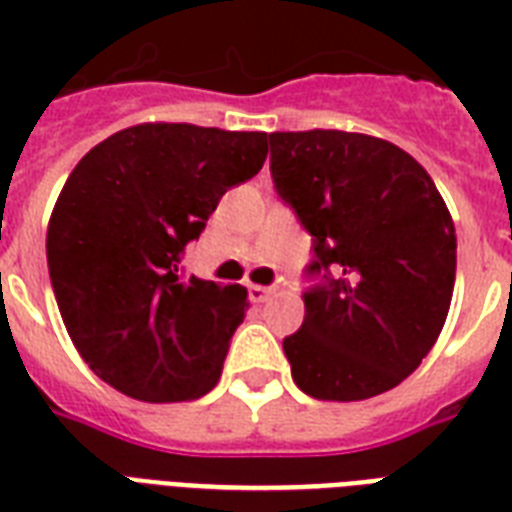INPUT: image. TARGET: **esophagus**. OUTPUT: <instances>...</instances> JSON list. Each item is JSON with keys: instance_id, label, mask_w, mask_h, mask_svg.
<instances>
[{"instance_id": "esophagus-1", "label": "esophagus", "mask_w": 512, "mask_h": 512, "mask_svg": "<svg viewBox=\"0 0 512 512\" xmlns=\"http://www.w3.org/2000/svg\"><path fill=\"white\" fill-rule=\"evenodd\" d=\"M273 295L271 287H260V284H249V300L252 303H265Z\"/></svg>"}]
</instances>
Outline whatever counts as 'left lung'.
<instances>
[{"label":"left lung","mask_w":512,"mask_h":512,"mask_svg":"<svg viewBox=\"0 0 512 512\" xmlns=\"http://www.w3.org/2000/svg\"><path fill=\"white\" fill-rule=\"evenodd\" d=\"M271 177L313 239L305 319L284 337L297 388L364 401L396 388L444 329L457 236L436 183L388 140L271 132Z\"/></svg>","instance_id":"8db88e82"}]
</instances>
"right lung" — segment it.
Segmentation results:
<instances>
[{
  "instance_id": "right-lung-1",
  "label": "right lung",
  "mask_w": 512,
  "mask_h": 512,
  "mask_svg": "<svg viewBox=\"0 0 512 512\" xmlns=\"http://www.w3.org/2000/svg\"><path fill=\"white\" fill-rule=\"evenodd\" d=\"M265 156V132L138 124L68 175L47 228L52 292L79 356L111 388L170 404L217 385L247 289L185 276L180 260Z\"/></svg>"
}]
</instances>
